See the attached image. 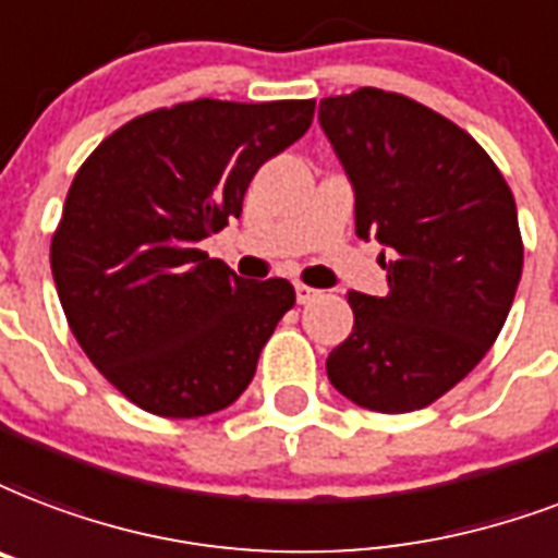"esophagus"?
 Masks as SVG:
<instances>
[{
  "label": "esophagus",
  "mask_w": 558,
  "mask_h": 558,
  "mask_svg": "<svg viewBox=\"0 0 558 558\" xmlns=\"http://www.w3.org/2000/svg\"><path fill=\"white\" fill-rule=\"evenodd\" d=\"M295 298H298V304H310L313 298H318V289L307 287V283H295Z\"/></svg>",
  "instance_id": "obj_1"
}]
</instances>
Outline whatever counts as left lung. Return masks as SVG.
Returning <instances> with one entry per match:
<instances>
[{"instance_id":"obj_1","label":"left lung","mask_w":558,"mask_h":558,"mask_svg":"<svg viewBox=\"0 0 558 558\" xmlns=\"http://www.w3.org/2000/svg\"><path fill=\"white\" fill-rule=\"evenodd\" d=\"M318 122L354 186L356 236L386 248L389 280L383 298L348 295L354 330L327 377L365 410H421L486 356L509 316L524 266L515 198L477 140L407 96H330Z\"/></svg>"}]
</instances>
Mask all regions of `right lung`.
Returning a JSON list of instances; mask_svg holds the SVG:
<instances>
[{
    "instance_id": "add662e5",
    "label": "right lung",
    "mask_w": 558,
    "mask_h": 558,
    "mask_svg": "<svg viewBox=\"0 0 558 558\" xmlns=\"http://www.w3.org/2000/svg\"><path fill=\"white\" fill-rule=\"evenodd\" d=\"M313 99H195L113 131L72 181L52 278L72 333L128 401L163 418L231 407L295 304L198 245L242 213L266 160L307 134Z\"/></svg>"
}]
</instances>
